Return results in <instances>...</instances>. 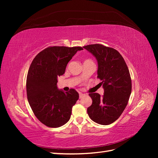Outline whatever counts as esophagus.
<instances>
[{"mask_svg":"<svg viewBox=\"0 0 158 158\" xmlns=\"http://www.w3.org/2000/svg\"><path fill=\"white\" fill-rule=\"evenodd\" d=\"M85 94H82V93H81V92H80L79 93V98L80 99H81V98H82L83 97H84L85 96Z\"/></svg>","mask_w":158,"mask_h":158,"instance_id":"34e87169","label":"esophagus"}]
</instances>
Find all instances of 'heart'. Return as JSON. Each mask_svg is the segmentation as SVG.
Instances as JSON below:
<instances>
[{
  "label": "heart",
  "mask_w": 158,
  "mask_h": 158,
  "mask_svg": "<svg viewBox=\"0 0 158 158\" xmlns=\"http://www.w3.org/2000/svg\"><path fill=\"white\" fill-rule=\"evenodd\" d=\"M89 61H92V60H91L90 59H85V61H84V63H85V62H89Z\"/></svg>",
  "instance_id": "1"
}]
</instances>
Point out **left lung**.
I'll return each mask as SVG.
<instances>
[{"label": "left lung", "instance_id": "left-lung-1", "mask_svg": "<svg viewBox=\"0 0 158 158\" xmlns=\"http://www.w3.org/2000/svg\"><path fill=\"white\" fill-rule=\"evenodd\" d=\"M98 63V78L104 88L101 97L91 93L92 104L88 109L89 118L99 125H108L119 118L127 106L132 91V82L128 66L122 55L111 47L102 44L84 46Z\"/></svg>", "mask_w": 158, "mask_h": 158}]
</instances>
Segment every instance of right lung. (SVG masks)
Listing matches in <instances>:
<instances>
[{
  "instance_id": "obj_1",
  "label": "right lung",
  "mask_w": 158,
  "mask_h": 158,
  "mask_svg": "<svg viewBox=\"0 0 158 158\" xmlns=\"http://www.w3.org/2000/svg\"><path fill=\"white\" fill-rule=\"evenodd\" d=\"M81 47H49L38 53L28 70L26 92L28 102L35 117L51 128L67 123L72 108L79 98L74 89L64 92L57 88L58 76L64 74L69 62Z\"/></svg>"
}]
</instances>
